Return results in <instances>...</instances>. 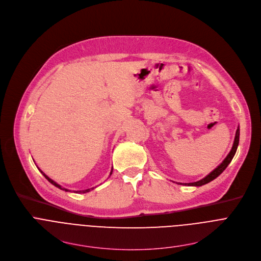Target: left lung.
Listing matches in <instances>:
<instances>
[{"instance_id":"left-lung-1","label":"left lung","mask_w":261,"mask_h":261,"mask_svg":"<svg viewBox=\"0 0 261 261\" xmlns=\"http://www.w3.org/2000/svg\"><path fill=\"white\" fill-rule=\"evenodd\" d=\"M239 139H240V129L238 128L237 132H236V136H234V141H233V144H232V147H231L229 153L226 155V158L223 160V162L217 168H215L211 173H209V174L205 178H203V179H201L199 181L191 182V184H180V185L191 186V187H201V186H204V185L212 181L216 177H218L221 174V173L225 170V168L228 166V164L231 162V160H232V158H233V155H234V153L237 151L238 145H239Z\"/></svg>"}]
</instances>
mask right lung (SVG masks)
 Returning <instances> with one entry per match:
<instances>
[{
	"label": "right lung",
	"instance_id": "1",
	"mask_svg": "<svg viewBox=\"0 0 261 261\" xmlns=\"http://www.w3.org/2000/svg\"><path fill=\"white\" fill-rule=\"evenodd\" d=\"M40 171H41V170H40ZM112 172H113V169H112ZM112 172H111V175H112ZM41 173H42V174H43V175L45 176V178H46V179H47V180H48V181H49L50 184H52V185H53V186H55L56 188H58V189H60V190H63V191H65V192H69L68 190H66V189H63V188H61V187H60L59 185H57V184H56L55 181H53V180H52L51 178H49V177H48V176H47V175L45 174V173H44V172H42V171H41ZM91 190H93V188H92ZM88 192H90V189H88V190H86V191H80L79 193H88ZM76 193H77V192H76Z\"/></svg>",
	"mask_w": 261,
	"mask_h": 261
}]
</instances>
